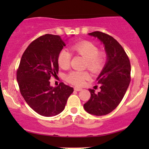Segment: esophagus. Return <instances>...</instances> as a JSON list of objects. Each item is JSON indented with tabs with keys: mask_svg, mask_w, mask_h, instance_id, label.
Returning a JSON list of instances; mask_svg holds the SVG:
<instances>
[{
	"mask_svg": "<svg viewBox=\"0 0 149 149\" xmlns=\"http://www.w3.org/2000/svg\"><path fill=\"white\" fill-rule=\"evenodd\" d=\"M74 90H75V91L79 92V91H81L82 88H74Z\"/></svg>",
	"mask_w": 149,
	"mask_h": 149,
	"instance_id": "1",
	"label": "esophagus"
}]
</instances>
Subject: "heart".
Segmentation results:
<instances>
[{"mask_svg":"<svg viewBox=\"0 0 149 149\" xmlns=\"http://www.w3.org/2000/svg\"><path fill=\"white\" fill-rule=\"evenodd\" d=\"M71 50L86 59L85 67L88 68L92 73H98L104 69L107 62V54L104 52L99 51L97 45L88 40L77 42L71 47ZM71 60V54L67 49H62L57 57L59 66L64 69L69 67ZM90 75L87 71H73L67 74L66 78L71 84L82 86L85 80L88 79Z\"/></svg>","mask_w":149,"mask_h":149,"instance_id":"b5f03b06","label":"heart"}]
</instances>
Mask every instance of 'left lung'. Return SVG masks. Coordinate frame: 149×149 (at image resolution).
Listing matches in <instances>:
<instances>
[{"label":"left lung","mask_w":149,"mask_h":149,"mask_svg":"<svg viewBox=\"0 0 149 149\" xmlns=\"http://www.w3.org/2000/svg\"><path fill=\"white\" fill-rule=\"evenodd\" d=\"M104 45L107 61L97 80L101 91L90 89V100L84 109L95 116H104L113 111L123 98L130 83L131 66L125 51L116 39L107 33L95 31L88 33Z\"/></svg>","instance_id":"1"}]
</instances>
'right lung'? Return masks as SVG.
<instances>
[{
  "mask_svg": "<svg viewBox=\"0 0 149 149\" xmlns=\"http://www.w3.org/2000/svg\"><path fill=\"white\" fill-rule=\"evenodd\" d=\"M66 45L59 36L45 34L34 40L22 54L17 71L21 95L40 115L50 117L64 109L73 88L64 83L50 86L51 77L59 71L58 54Z\"/></svg>",
  "mask_w": 149,
  "mask_h": 149,
  "instance_id": "add662e5",
  "label": "right lung"
}]
</instances>
